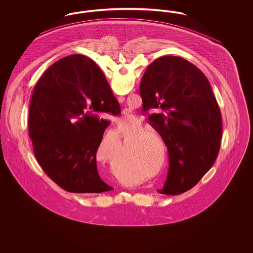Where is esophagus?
I'll return each instance as SVG.
<instances>
[{
	"instance_id": "34e87169",
	"label": "esophagus",
	"mask_w": 253,
	"mask_h": 253,
	"mask_svg": "<svg viewBox=\"0 0 253 253\" xmlns=\"http://www.w3.org/2000/svg\"><path fill=\"white\" fill-rule=\"evenodd\" d=\"M124 99H125V97L124 96H118V100L120 101V102H124Z\"/></svg>"
}]
</instances>
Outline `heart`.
<instances>
[{
    "label": "heart",
    "instance_id": "heart-1",
    "mask_svg": "<svg viewBox=\"0 0 253 253\" xmlns=\"http://www.w3.org/2000/svg\"><path fill=\"white\" fill-rule=\"evenodd\" d=\"M141 130H142L141 124H138L134 127H131V128L121 129L122 138H123L125 144L129 143L132 140V137L134 136V134L140 132ZM151 135L152 134L148 133V132L138 133L132 140L131 147H132V153L134 155L145 157L147 159L148 166L150 168H155L157 166V151H158L159 145L157 143V140ZM111 138L114 140V144L112 146V148L114 151L113 156H115L114 155L115 151L120 150V148H121L120 147V134L117 131L109 132L108 134L102 139V141L100 142V144L98 145V147L96 149V156L101 157L102 162L108 166H110L112 158L107 155L106 149L108 147V142H110L109 140H111ZM116 154H119V156H121L120 151H118Z\"/></svg>",
    "mask_w": 253,
    "mask_h": 253
}]
</instances>
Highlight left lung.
Segmentation results:
<instances>
[{
  "mask_svg": "<svg viewBox=\"0 0 253 253\" xmlns=\"http://www.w3.org/2000/svg\"><path fill=\"white\" fill-rule=\"evenodd\" d=\"M142 111L168 148V175L161 194L191 190L216 160L222 118L210 83L192 62L175 56L153 61L142 77Z\"/></svg>",
  "mask_w": 253,
  "mask_h": 253,
  "instance_id": "1",
  "label": "left lung"
}]
</instances>
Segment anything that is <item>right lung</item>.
<instances>
[{
    "label": "right lung",
    "instance_id": "add662e5",
    "mask_svg": "<svg viewBox=\"0 0 253 253\" xmlns=\"http://www.w3.org/2000/svg\"><path fill=\"white\" fill-rule=\"evenodd\" d=\"M121 106L96 63L83 55L55 62L39 80L31 97L28 130L38 163L70 193L113 190L96 168V149Z\"/></svg>",
    "mask_w": 253,
    "mask_h": 253
}]
</instances>
